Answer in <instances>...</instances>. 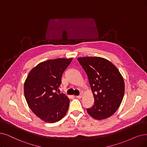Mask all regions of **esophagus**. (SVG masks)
<instances>
[{"instance_id": "obj_1", "label": "esophagus", "mask_w": 147, "mask_h": 147, "mask_svg": "<svg viewBox=\"0 0 147 147\" xmlns=\"http://www.w3.org/2000/svg\"><path fill=\"white\" fill-rule=\"evenodd\" d=\"M82 96H83V95H82V94H80V95H78V96H76V98H81L82 97Z\"/></svg>"}]
</instances>
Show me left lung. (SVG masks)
I'll list each match as a JSON object with an SVG mask.
<instances>
[{
    "label": "left lung",
    "instance_id": "left-lung-1",
    "mask_svg": "<svg viewBox=\"0 0 147 147\" xmlns=\"http://www.w3.org/2000/svg\"><path fill=\"white\" fill-rule=\"evenodd\" d=\"M86 72L94 97V104L87 109L95 119L101 120L113 115L124 95L125 84L121 74L115 65L98 57L78 58Z\"/></svg>",
    "mask_w": 147,
    "mask_h": 147
}]
</instances>
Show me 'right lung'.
<instances>
[{
  "label": "right lung",
  "instance_id": "1",
  "mask_svg": "<svg viewBox=\"0 0 147 147\" xmlns=\"http://www.w3.org/2000/svg\"><path fill=\"white\" fill-rule=\"evenodd\" d=\"M72 58H57L40 63L29 73L24 84L26 102L33 113L42 120L54 123L66 114L69 99L57 92L63 72Z\"/></svg>",
  "mask_w": 147,
  "mask_h": 147
}]
</instances>
